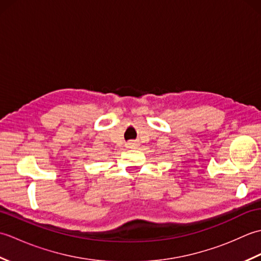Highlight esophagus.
<instances>
[{
  "label": "esophagus",
  "instance_id": "esophagus-1",
  "mask_svg": "<svg viewBox=\"0 0 261 261\" xmlns=\"http://www.w3.org/2000/svg\"><path fill=\"white\" fill-rule=\"evenodd\" d=\"M126 146H127V148H135L136 146H137V143L135 142V141H132V140H130L129 142L126 143Z\"/></svg>",
  "mask_w": 261,
  "mask_h": 261
}]
</instances>
